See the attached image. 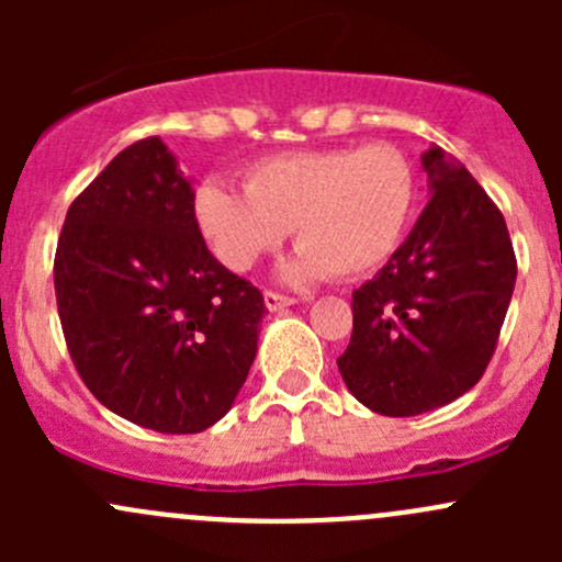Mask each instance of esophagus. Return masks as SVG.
<instances>
[{
  "instance_id": "34e87169",
  "label": "esophagus",
  "mask_w": 562,
  "mask_h": 562,
  "mask_svg": "<svg viewBox=\"0 0 562 562\" xmlns=\"http://www.w3.org/2000/svg\"><path fill=\"white\" fill-rule=\"evenodd\" d=\"M263 302L271 313H277V310H285V307H291V304H296V299L285 296V293H280V291H263Z\"/></svg>"
}]
</instances>
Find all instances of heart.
I'll list each match as a JSON object with an SVG mask.
<instances>
[{"mask_svg":"<svg viewBox=\"0 0 562 562\" xmlns=\"http://www.w3.org/2000/svg\"><path fill=\"white\" fill-rule=\"evenodd\" d=\"M416 168L400 146L288 151L245 171V192L206 179L192 214L220 263L249 271L293 228L291 277L356 280L391 258L416 206Z\"/></svg>","mask_w":562,"mask_h":562,"instance_id":"heart-1","label":"heart"}]
</instances>
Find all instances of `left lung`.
<instances>
[{
  "label": "left lung",
  "mask_w": 562,
  "mask_h": 562,
  "mask_svg": "<svg viewBox=\"0 0 562 562\" xmlns=\"http://www.w3.org/2000/svg\"><path fill=\"white\" fill-rule=\"evenodd\" d=\"M432 198L405 245L353 291L337 359L350 394L383 416H418L473 389L497 348L517 282L506 220L468 168L424 151Z\"/></svg>",
  "instance_id": "left-lung-1"
}]
</instances>
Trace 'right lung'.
Wrapping results in <instances>:
<instances>
[{"instance_id": "right-lung-1", "label": "right lung", "mask_w": 562, "mask_h": 562, "mask_svg": "<svg viewBox=\"0 0 562 562\" xmlns=\"http://www.w3.org/2000/svg\"><path fill=\"white\" fill-rule=\"evenodd\" d=\"M192 195L157 135L135 140L70 203L54 258L81 381L108 411L168 435L231 411L266 313L263 293L209 252Z\"/></svg>"}]
</instances>
